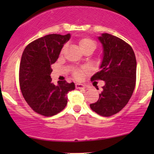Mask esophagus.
<instances>
[{
  "mask_svg": "<svg viewBox=\"0 0 154 154\" xmlns=\"http://www.w3.org/2000/svg\"><path fill=\"white\" fill-rule=\"evenodd\" d=\"M75 88L77 89H85V85H84V84L77 83L75 84Z\"/></svg>",
  "mask_w": 154,
  "mask_h": 154,
  "instance_id": "34e87169",
  "label": "esophagus"
}]
</instances>
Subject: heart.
Wrapping results in <instances>:
<instances>
[{
    "mask_svg": "<svg viewBox=\"0 0 154 154\" xmlns=\"http://www.w3.org/2000/svg\"><path fill=\"white\" fill-rule=\"evenodd\" d=\"M91 45H95V43L93 42V41H92L91 39L87 38H82L79 41V46L81 48L82 50H83L84 48H85L88 46ZM87 69H83V70H78L75 71L74 72L75 78L77 79H81L82 77H83V75L85 73V72H86Z\"/></svg>",
    "mask_w": 154,
    "mask_h": 154,
    "instance_id": "obj_1",
    "label": "heart"
}]
</instances>
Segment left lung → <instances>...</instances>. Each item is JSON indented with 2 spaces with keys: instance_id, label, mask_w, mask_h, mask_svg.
Masks as SVG:
<instances>
[{
  "instance_id": "1",
  "label": "left lung",
  "mask_w": 154,
  "mask_h": 154,
  "mask_svg": "<svg viewBox=\"0 0 154 154\" xmlns=\"http://www.w3.org/2000/svg\"><path fill=\"white\" fill-rule=\"evenodd\" d=\"M98 39L103 45V60L100 70L91 80H103L105 85L98 101L90 104V108L99 115L110 116L119 112L133 95L137 60L131 46L122 39L107 33Z\"/></svg>"
}]
</instances>
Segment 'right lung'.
<instances>
[{
  "instance_id": "obj_1",
  "label": "right lung",
  "mask_w": 154,
  "mask_h": 154,
  "mask_svg": "<svg viewBox=\"0 0 154 154\" xmlns=\"http://www.w3.org/2000/svg\"><path fill=\"white\" fill-rule=\"evenodd\" d=\"M71 35L51 34L34 41L24 48L19 69V82L25 101L35 112L45 116L58 113L66 106L67 93L74 82H51V65L60 55Z\"/></svg>"
}]
</instances>
